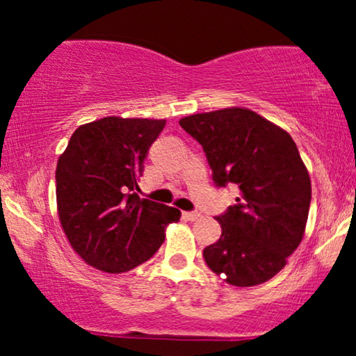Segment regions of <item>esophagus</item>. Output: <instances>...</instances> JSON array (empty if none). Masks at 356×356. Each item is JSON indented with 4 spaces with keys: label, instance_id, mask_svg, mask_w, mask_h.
<instances>
[{
    "label": "esophagus",
    "instance_id": "34e87169",
    "mask_svg": "<svg viewBox=\"0 0 356 356\" xmlns=\"http://www.w3.org/2000/svg\"><path fill=\"white\" fill-rule=\"evenodd\" d=\"M182 218L186 220H197L201 218V212H182Z\"/></svg>",
    "mask_w": 356,
    "mask_h": 356
}]
</instances>
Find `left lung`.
Masks as SVG:
<instances>
[{
  "instance_id": "obj_1",
  "label": "left lung",
  "mask_w": 356,
  "mask_h": 356,
  "mask_svg": "<svg viewBox=\"0 0 356 356\" xmlns=\"http://www.w3.org/2000/svg\"><path fill=\"white\" fill-rule=\"evenodd\" d=\"M179 124L202 145L216 187L239 189L234 206L216 218L222 234L204 249L206 264L234 286L271 280L300 246L312 202L295 140L239 107L195 113Z\"/></svg>"
}]
</instances>
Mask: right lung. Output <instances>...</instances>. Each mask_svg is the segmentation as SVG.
Here are the masks:
<instances>
[{
	"mask_svg": "<svg viewBox=\"0 0 356 356\" xmlns=\"http://www.w3.org/2000/svg\"><path fill=\"white\" fill-rule=\"evenodd\" d=\"M165 120L105 117L73 132L56 165V206L72 248L105 273L150 259L181 211L138 197L144 161Z\"/></svg>",
	"mask_w": 356,
	"mask_h": 356,
	"instance_id": "obj_1",
	"label": "right lung"
}]
</instances>
